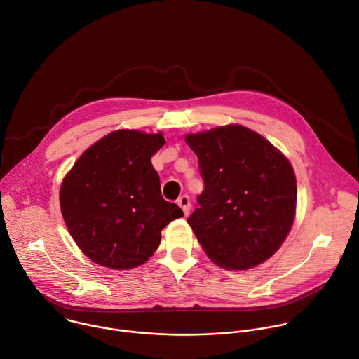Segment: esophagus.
<instances>
[{"instance_id": "34e87169", "label": "esophagus", "mask_w": 359, "mask_h": 359, "mask_svg": "<svg viewBox=\"0 0 359 359\" xmlns=\"http://www.w3.org/2000/svg\"><path fill=\"white\" fill-rule=\"evenodd\" d=\"M178 206L182 209V212H184V215L187 216V215H189V209H191V199H189V196L188 195H182L180 199H178Z\"/></svg>"}]
</instances>
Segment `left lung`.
<instances>
[{
	"label": "left lung",
	"instance_id": "1",
	"mask_svg": "<svg viewBox=\"0 0 359 359\" xmlns=\"http://www.w3.org/2000/svg\"><path fill=\"white\" fill-rule=\"evenodd\" d=\"M185 140L198 156L205 184L188 217L205 252L227 269H248L268 259L294 219L296 178L289 161L240 125Z\"/></svg>",
	"mask_w": 359,
	"mask_h": 359
}]
</instances>
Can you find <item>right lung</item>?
Returning <instances> with one entry per match:
<instances>
[{"mask_svg": "<svg viewBox=\"0 0 359 359\" xmlns=\"http://www.w3.org/2000/svg\"><path fill=\"white\" fill-rule=\"evenodd\" d=\"M164 143L160 133L116 130L91 146L65 178L66 226L94 262L114 269L142 265L160 245L161 230L184 216L161 196L151 165Z\"/></svg>", "mask_w": 359, "mask_h": 359, "instance_id": "1", "label": "right lung"}]
</instances>
